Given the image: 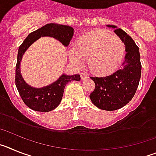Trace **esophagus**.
Listing matches in <instances>:
<instances>
[{
  "label": "esophagus",
  "mask_w": 156,
  "mask_h": 156,
  "mask_svg": "<svg viewBox=\"0 0 156 156\" xmlns=\"http://www.w3.org/2000/svg\"><path fill=\"white\" fill-rule=\"evenodd\" d=\"M80 77H81V80H86L87 78V75L85 73H80Z\"/></svg>",
  "instance_id": "1"
}]
</instances>
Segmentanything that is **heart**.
<instances>
[{
    "mask_svg": "<svg viewBox=\"0 0 156 156\" xmlns=\"http://www.w3.org/2000/svg\"><path fill=\"white\" fill-rule=\"evenodd\" d=\"M125 46L119 37L102 30H96L80 37L76 48L69 50V56L78 66L87 59L89 69L96 75H107L120 64Z\"/></svg>",
    "mask_w": 156,
    "mask_h": 156,
    "instance_id": "heart-1",
    "label": "heart"
}]
</instances>
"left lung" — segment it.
Instances as JSON below:
<instances>
[{"label": "left lung", "mask_w": 156, "mask_h": 156, "mask_svg": "<svg viewBox=\"0 0 156 156\" xmlns=\"http://www.w3.org/2000/svg\"><path fill=\"white\" fill-rule=\"evenodd\" d=\"M108 27L115 29L114 32L124 43L125 60L113 73L103 77H90L95 83L90 98L100 109L114 111L126 105L134 96L141 75V64L139 48L131 37L115 26Z\"/></svg>", "instance_id": "obj_1"}]
</instances>
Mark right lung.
<instances>
[{
	"instance_id": "right-lung-1",
	"label": "right lung",
	"mask_w": 156,
	"mask_h": 156,
	"mask_svg": "<svg viewBox=\"0 0 156 156\" xmlns=\"http://www.w3.org/2000/svg\"><path fill=\"white\" fill-rule=\"evenodd\" d=\"M73 28L66 25L49 23L30 33L19 47L16 67V85L23 102L31 109L47 112L57 108L62 98L66 85L71 81L80 80V76L63 74L58 80L48 86L41 88L33 87L25 82L20 73V62L23 55L29 47L41 37H54L64 46H69L73 36Z\"/></svg>"
}]
</instances>
